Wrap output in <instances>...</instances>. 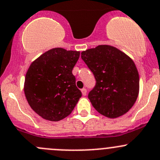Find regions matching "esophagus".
Wrapping results in <instances>:
<instances>
[{"label": "esophagus", "mask_w": 160, "mask_h": 160, "mask_svg": "<svg viewBox=\"0 0 160 160\" xmlns=\"http://www.w3.org/2000/svg\"><path fill=\"white\" fill-rule=\"evenodd\" d=\"M81 92H82V94H83V96H85L87 94V89L86 88H83V89L81 90Z\"/></svg>", "instance_id": "34e87169"}]
</instances>
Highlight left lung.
Listing matches in <instances>:
<instances>
[{
  "label": "left lung",
  "mask_w": 160,
  "mask_h": 160,
  "mask_svg": "<svg viewBox=\"0 0 160 160\" xmlns=\"http://www.w3.org/2000/svg\"><path fill=\"white\" fill-rule=\"evenodd\" d=\"M81 58L96 80L88 94L93 107L112 119L128 112L139 92V75L133 60L109 45H98L82 52Z\"/></svg>",
  "instance_id": "1"
}]
</instances>
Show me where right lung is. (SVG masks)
Masks as SVG:
<instances>
[{
    "label": "right lung",
    "mask_w": 160,
    "mask_h": 160,
    "mask_svg": "<svg viewBox=\"0 0 160 160\" xmlns=\"http://www.w3.org/2000/svg\"><path fill=\"white\" fill-rule=\"evenodd\" d=\"M80 52L51 49L32 62L26 74L24 92L32 109L44 119L58 121L69 116L82 93L72 71Z\"/></svg>",
    "instance_id": "1"
}]
</instances>
